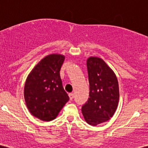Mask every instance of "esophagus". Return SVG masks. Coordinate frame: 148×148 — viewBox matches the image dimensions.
Segmentation results:
<instances>
[{
    "label": "esophagus",
    "mask_w": 148,
    "mask_h": 148,
    "mask_svg": "<svg viewBox=\"0 0 148 148\" xmlns=\"http://www.w3.org/2000/svg\"><path fill=\"white\" fill-rule=\"evenodd\" d=\"M69 99H70V100H72L73 99H74V94H73V93H69Z\"/></svg>",
    "instance_id": "obj_1"
}]
</instances>
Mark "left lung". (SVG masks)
Instances as JSON below:
<instances>
[{
  "mask_svg": "<svg viewBox=\"0 0 148 148\" xmlns=\"http://www.w3.org/2000/svg\"><path fill=\"white\" fill-rule=\"evenodd\" d=\"M89 98L81 107L86 121L96 126L112 118L118 107L119 86L114 72L101 58L87 60Z\"/></svg>",
  "mask_w": 148,
  "mask_h": 148,
  "instance_id": "1",
  "label": "left lung"
}]
</instances>
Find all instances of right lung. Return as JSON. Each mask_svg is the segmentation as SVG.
<instances>
[{
    "mask_svg": "<svg viewBox=\"0 0 148 148\" xmlns=\"http://www.w3.org/2000/svg\"><path fill=\"white\" fill-rule=\"evenodd\" d=\"M64 60L62 55L47 56L35 66L25 81L26 106L32 115L43 121L56 118L69 99L60 76Z\"/></svg>",
    "mask_w": 148,
    "mask_h": 148,
    "instance_id": "obj_1",
    "label": "right lung"
}]
</instances>
